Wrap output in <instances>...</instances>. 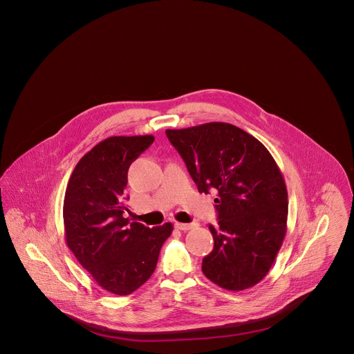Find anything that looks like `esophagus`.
<instances>
[{
	"label": "esophagus",
	"mask_w": 354,
	"mask_h": 354,
	"mask_svg": "<svg viewBox=\"0 0 354 354\" xmlns=\"http://www.w3.org/2000/svg\"><path fill=\"white\" fill-rule=\"evenodd\" d=\"M195 227V224H185V223H175V228L180 230V231H188V230H192Z\"/></svg>",
	"instance_id": "obj_1"
}]
</instances>
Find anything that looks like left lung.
<instances>
[{
  "label": "left lung",
  "instance_id": "1",
  "mask_svg": "<svg viewBox=\"0 0 354 354\" xmlns=\"http://www.w3.org/2000/svg\"><path fill=\"white\" fill-rule=\"evenodd\" d=\"M199 192H216L214 250L203 259L207 279L243 290L270 270L286 232L288 192L266 146L230 123L166 130Z\"/></svg>",
  "mask_w": 354,
  "mask_h": 354
}]
</instances>
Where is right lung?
Listing matches in <instances>:
<instances>
[{
    "label": "right lung",
    "mask_w": 354,
    "mask_h": 354,
    "mask_svg": "<svg viewBox=\"0 0 354 354\" xmlns=\"http://www.w3.org/2000/svg\"><path fill=\"white\" fill-rule=\"evenodd\" d=\"M152 142V135L102 140L77 163L65 192L68 248L100 286L118 296L133 293L151 277L172 232L171 223L149 228L124 218L129 167Z\"/></svg>",
    "instance_id": "right-lung-1"
}]
</instances>
